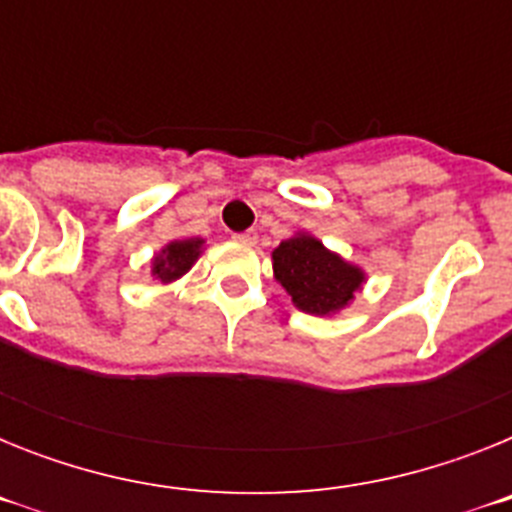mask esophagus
I'll return each instance as SVG.
<instances>
[{
	"label": "esophagus",
	"instance_id": "obj_1",
	"mask_svg": "<svg viewBox=\"0 0 512 512\" xmlns=\"http://www.w3.org/2000/svg\"><path fill=\"white\" fill-rule=\"evenodd\" d=\"M233 238H235V241L248 243V246H251V243H256V230H243V233H235Z\"/></svg>",
	"mask_w": 512,
	"mask_h": 512
}]
</instances>
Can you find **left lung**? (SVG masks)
<instances>
[{"instance_id":"obj_1","label":"left lung","mask_w":512,"mask_h":512,"mask_svg":"<svg viewBox=\"0 0 512 512\" xmlns=\"http://www.w3.org/2000/svg\"><path fill=\"white\" fill-rule=\"evenodd\" d=\"M274 277L289 292L292 302L310 315H330L354 300L364 282V271L330 253L318 238L295 235L271 253Z\"/></svg>"}]
</instances>
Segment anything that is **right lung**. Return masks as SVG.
I'll list each match as a JSON object with an SVG mask.
<instances>
[{
  "mask_svg": "<svg viewBox=\"0 0 512 512\" xmlns=\"http://www.w3.org/2000/svg\"><path fill=\"white\" fill-rule=\"evenodd\" d=\"M202 241L200 238H189V241H174L158 253L153 259V277L161 279V282H174L182 274H187L192 269V264L200 256Z\"/></svg>",
  "mask_w": 512,
  "mask_h": 512,
  "instance_id": "right-lung-1",
  "label": "right lung"
}]
</instances>
